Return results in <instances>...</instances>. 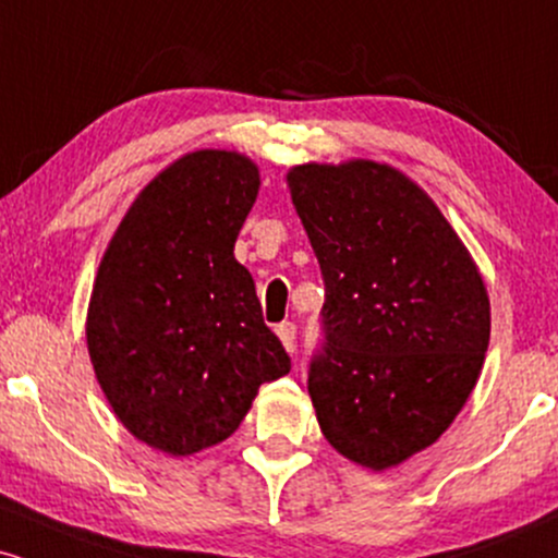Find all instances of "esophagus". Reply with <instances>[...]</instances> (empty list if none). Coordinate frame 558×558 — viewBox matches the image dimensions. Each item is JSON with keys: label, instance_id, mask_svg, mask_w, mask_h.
<instances>
[{"label": "esophagus", "instance_id": "34e87169", "mask_svg": "<svg viewBox=\"0 0 558 558\" xmlns=\"http://www.w3.org/2000/svg\"><path fill=\"white\" fill-rule=\"evenodd\" d=\"M275 332H278V338L283 341V345L288 351L296 349V325L293 323H280L278 328H275Z\"/></svg>", "mask_w": 558, "mask_h": 558}]
</instances>
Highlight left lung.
<instances>
[{
  "instance_id": "obj_1",
  "label": "left lung",
  "mask_w": 558,
  "mask_h": 558,
  "mask_svg": "<svg viewBox=\"0 0 558 558\" xmlns=\"http://www.w3.org/2000/svg\"><path fill=\"white\" fill-rule=\"evenodd\" d=\"M325 280L310 396L332 448L386 470L451 425L490 341L475 262L425 191L367 159L288 172Z\"/></svg>"
}]
</instances>
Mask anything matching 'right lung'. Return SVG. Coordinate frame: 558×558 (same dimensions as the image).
<instances>
[{
    "mask_svg": "<svg viewBox=\"0 0 558 558\" xmlns=\"http://www.w3.org/2000/svg\"><path fill=\"white\" fill-rule=\"evenodd\" d=\"M257 191L246 157L185 155L141 191L96 275V380L128 430L172 457L233 435L262 383L291 369L233 257Z\"/></svg>",
    "mask_w": 558,
    "mask_h": 558,
    "instance_id": "right-lung-1",
    "label": "right lung"
}]
</instances>
